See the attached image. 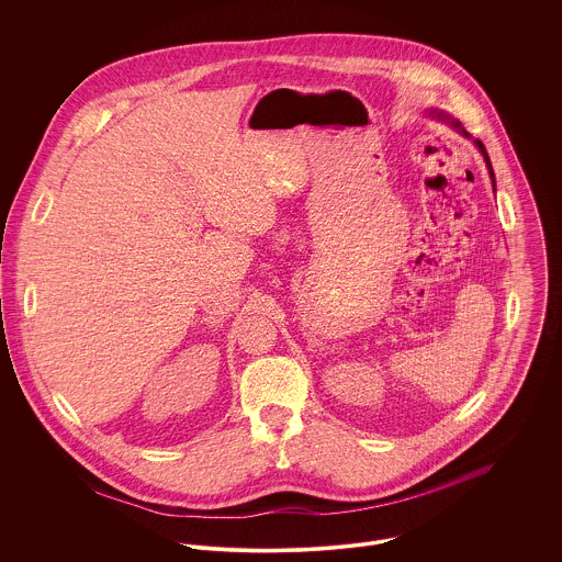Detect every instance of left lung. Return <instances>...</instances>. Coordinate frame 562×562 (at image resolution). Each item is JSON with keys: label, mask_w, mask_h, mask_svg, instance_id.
<instances>
[{"label": "left lung", "mask_w": 562, "mask_h": 562, "mask_svg": "<svg viewBox=\"0 0 562 562\" xmlns=\"http://www.w3.org/2000/svg\"><path fill=\"white\" fill-rule=\"evenodd\" d=\"M452 125H454L457 130H461L465 136H470V134H468V132L461 127V123H454V121H452ZM476 145H479V149H481L482 156H484V160H486V166H488V172H491V177H493V170H491V161H488V156H486V149H484V145H482L481 140H476ZM493 183H495V181H493Z\"/></svg>", "instance_id": "obj_1"}]
</instances>
